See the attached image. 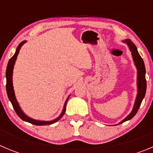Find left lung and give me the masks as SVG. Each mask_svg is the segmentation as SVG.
Returning a JSON list of instances; mask_svg holds the SVG:
<instances>
[{
    "label": "left lung",
    "mask_w": 153,
    "mask_h": 153,
    "mask_svg": "<svg viewBox=\"0 0 153 153\" xmlns=\"http://www.w3.org/2000/svg\"><path fill=\"white\" fill-rule=\"evenodd\" d=\"M125 44H128V48H129L130 51H131V54H132L133 60L134 62L135 65L137 67V95L136 100H135L134 105L132 111L131 113L122 121L120 122V124H122L123 122L128 121V120L131 119L134 116L137 112L138 109H139L140 104L142 102L143 100L144 97L146 94V68L143 59L140 56L139 53H138L137 47L135 46V44L132 42L130 39H126L123 41Z\"/></svg>",
    "instance_id": "8db88e82"
}]
</instances>
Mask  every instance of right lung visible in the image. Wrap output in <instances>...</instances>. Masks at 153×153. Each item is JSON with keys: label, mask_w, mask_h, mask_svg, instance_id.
I'll return each instance as SVG.
<instances>
[{"label": "right lung", "mask_w": 153, "mask_h": 153, "mask_svg": "<svg viewBox=\"0 0 153 153\" xmlns=\"http://www.w3.org/2000/svg\"><path fill=\"white\" fill-rule=\"evenodd\" d=\"M26 42V41H23L19 44L18 48H16V51L15 54L13 56L10 58V59L9 60L7 64V70H6V78H7V85H6V88H7V96L9 100H10L11 103H12L13 107L14 110L16 111V114L18 115V116L21 118L22 120L25 121V122H29V123L32 124V125H52V124L55 123L57 121H59L63 115L65 114V110H66V103L67 101H68V98H69L70 96H68V97L67 98L66 100H65V104H64L63 109H62V113L60 114L58 118H55V119L52 120V121H49V122H45V121H38V120H35L33 118H29L28 116H27L22 110L21 109L20 106L19 105L18 102L16 100V98L15 96V93H14L13 90V67L14 64H15L17 56H18L19 52L20 51L21 48L23 45Z\"/></svg>", "instance_id": "1"}]
</instances>
